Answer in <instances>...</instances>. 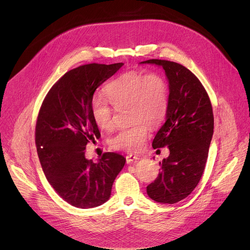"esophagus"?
<instances>
[{
  "instance_id": "esophagus-1",
  "label": "esophagus",
  "mask_w": 250,
  "mask_h": 250,
  "mask_svg": "<svg viewBox=\"0 0 250 250\" xmlns=\"http://www.w3.org/2000/svg\"><path fill=\"white\" fill-rule=\"evenodd\" d=\"M138 159H139L138 156L132 155V154H128V155L126 156V163H127V164H130V163H132V162H135V161L138 160Z\"/></svg>"
}]
</instances>
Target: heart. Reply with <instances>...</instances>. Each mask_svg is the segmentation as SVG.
I'll return each instance as SVG.
<instances>
[{
	"label": "heart",
	"instance_id": "1",
	"mask_svg": "<svg viewBox=\"0 0 250 250\" xmlns=\"http://www.w3.org/2000/svg\"><path fill=\"white\" fill-rule=\"evenodd\" d=\"M104 95L116 110L128 106L130 122L134 123L116 131L109 139L110 146L127 152L140 151L149 135V125H158L166 116L169 104L167 81L159 73L131 70L106 85ZM109 104L99 96L91 102L92 119L104 130L114 125V109Z\"/></svg>",
	"mask_w": 250,
	"mask_h": 250
}]
</instances>
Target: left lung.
<instances>
[{"label":"left lung","instance_id":"1","mask_svg":"<svg viewBox=\"0 0 250 250\" xmlns=\"http://www.w3.org/2000/svg\"><path fill=\"white\" fill-rule=\"evenodd\" d=\"M141 63L161 66L169 82L166 122L152 146H167L170 154L159 163L160 173L146 192L155 202L175 204L193 192L203 175L213 133L211 104L200 80L185 66L161 59Z\"/></svg>","mask_w":250,"mask_h":250}]
</instances>
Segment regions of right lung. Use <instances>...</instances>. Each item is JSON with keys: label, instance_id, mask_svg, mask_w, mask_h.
I'll use <instances>...</instances> for the list:
<instances>
[{"label": "right lung", "instance_id": "obj_1", "mask_svg": "<svg viewBox=\"0 0 250 250\" xmlns=\"http://www.w3.org/2000/svg\"><path fill=\"white\" fill-rule=\"evenodd\" d=\"M124 63H90L66 72L45 96L35 125V145L49 184L68 204L81 208L108 201L125 158L105 152L88 160L87 144L101 133L91 116L96 89Z\"/></svg>", "mask_w": 250, "mask_h": 250}]
</instances>
